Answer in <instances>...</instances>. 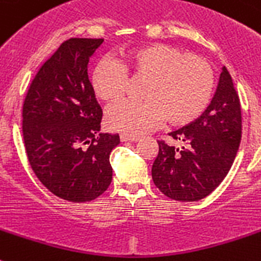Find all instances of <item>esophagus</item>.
<instances>
[{
	"instance_id": "obj_1",
	"label": "esophagus",
	"mask_w": 261,
	"mask_h": 261,
	"mask_svg": "<svg viewBox=\"0 0 261 261\" xmlns=\"http://www.w3.org/2000/svg\"><path fill=\"white\" fill-rule=\"evenodd\" d=\"M120 141L122 142H137L139 137L137 135H128V134H120Z\"/></svg>"
}]
</instances>
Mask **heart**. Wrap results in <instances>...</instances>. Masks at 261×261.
<instances>
[{"instance_id":"1","label":"heart","mask_w":261,"mask_h":261,"mask_svg":"<svg viewBox=\"0 0 261 261\" xmlns=\"http://www.w3.org/2000/svg\"><path fill=\"white\" fill-rule=\"evenodd\" d=\"M130 80L144 81L142 102H122L106 113V126L139 135L162 120L186 124L203 113L214 90V71L204 58L185 54L166 43H150L127 51L118 63L100 61L91 74V89L103 103L123 97Z\"/></svg>"}]
</instances>
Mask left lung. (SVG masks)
Instances as JSON below:
<instances>
[{
	"label": "left lung",
	"instance_id": "1",
	"mask_svg": "<svg viewBox=\"0 0 261 261\" xmlns=\"http://www.w3.org/2000/svg\"><path fill=\"white\" fill-rule=\"evenodd\" d=\"M180 148L158 142L151 174L161 192L179 201L208 196L227 176L242 139V107L228 70L222 67L211 103L192 123L170 133Z\"/></svg>",
	"mask_w": 261,
	"mask_h": 261
}]
</instances>
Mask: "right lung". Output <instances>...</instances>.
<instances>
[{"instance_id": "add662e5", "label": "right lung", "mask_w": 261, "mask_h": 261, "mask_svg": "<svg viewBox=\"0 0 261 261\" xmlns=\"http://www.w3.org/2000/svg\"><path fill=\"white\" fill-rule=\"evenodd\" d=\"M102 42L65 41L39 69L23 102L22 134L33 171L50 192L74 203L94 200L109 188L110 152L119 144L118 134H99L102 109L87 75Z\"/></svg>"}]
</instances>
